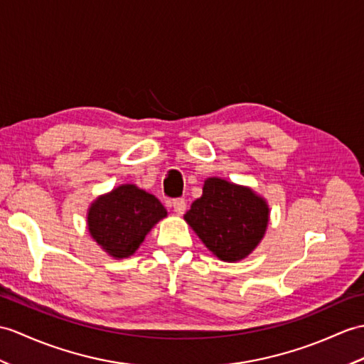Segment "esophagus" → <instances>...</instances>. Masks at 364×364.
<instances>
[{"label": "esophagus", "mask_w": 364, "mask_h": 364, "mask_svg": "<svg viewBox=\"0 0 364 364\" xmlns=\"http://www.w3.org/2000/svg\"><path fill=\"white\" fill-rule=\"evenodd\" d=\"M172 208H173V210L178 215L184 214V210H186V201H184V198H175L172 201Z\"/></svg>", "instance_id": "34e87169"}]
</instances>
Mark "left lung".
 <instances>
[{
	"mask_svg": "<svg viewBox=\"0 0 364 364\" xmlns=\"http://www.w3.org/2000/svg\"><path fill=\"white\" fill-rule=\"evenodd\" d=\"M184 220L223 262H239L257 248L269 222L267 200L248 186L210 176Z\"/></svg>",
	"mask_w": 364,
	"mask_h": 364,
	"instance_id": "1",
	"label": "left lung"
}]
</instances>
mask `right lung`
Instances as JSON below:
<instances>
[{"mask_svg": "<svg viewBox=\"0 0 364 364\" xmlns=\"http://www.w3.org/2000/svg\"><path fill=\"white\" fill-rule=\"evenodd\" d=\"M167 210L155 196L136 184H121L91 203L87 226L91 239L113 259L134 255Z\"/></svg>", "mask_w": 364, "mask_h": 364, "instance_id": "add662e5", "label": "right lung"}]
</instances>
